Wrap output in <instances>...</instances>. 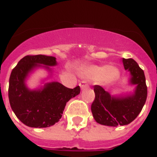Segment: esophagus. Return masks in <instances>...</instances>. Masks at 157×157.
<instances>
[{
	"instance_id": "obj_1",
	"label": "esophagus",
	"mask_w": 157,
	"mask_h": 157,
	"mask_svg": "<svg viewBox=\"0 0 157 157\" xmlns=\"http://www.w3.org/2000/svg\"><path fill=\"white\" fill-rule=\"evenodd\" d=\"M79 85H80V86H81V88L82 89H85V88H86L87 86H88V84L86 83V81H82V82H81Z\"/></svg>"
}]
</instances>
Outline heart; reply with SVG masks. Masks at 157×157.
I'll list each match as a JSON object with an SVG mask.
<instances>
[{"label": "heart", "instance_id": "heart-1", "mask_svg": "<svg viewBox=\"0 0 157 157\" xmlns=\"http://www.w3.org/2000/svg\"><path fill=\"white\" fill-rule=\"evenodd\" d=\"M81 73L91 79H98L99 82L108 83L118 76V70L114 67H104L98 65H89L82 69Z\"/></svg>", "mask_w": 157, "mask_h": 157}]
</instances>
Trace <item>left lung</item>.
Instances as JSON below:
<instances>
[{"label":"left lung","instance_id":"8db88e82","mask_svg":"<svg viewBox=\"0 0 157 157\" xmlns=\"http://www.w3.org/2000/svg\"><path fill=\"white\" fill-rule=\"evenodd\" d=\"M123 62L125 70L130 72V83L136 85L135 94L126 98H113L102 86H94L95 99L91 109L93 118L100 124L113 127L128 124L145 105L147 86L144 71L133 59H123Z\"/></svg>","mask_w":157,"mask_h":157}]
</instances>
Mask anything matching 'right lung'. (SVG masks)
Wrapping results in <instances>:
<instances>
[{
  "instance_id": "obj_1",
  "label": "right lung",
  "mask_w": 157,
  "mask_h": 157,
  "mask_svg": "<svg viewBox=\"0 0 157 157\" xmlns=\"http://www.w3.org/2000/svg\"><path fill=\"white\" fill-rule=\"evenodd\" d=\"M38 64L53 66L56 65V59L37 55L20 59L10 75L8 98L12 111L22 123L33 128H46L61 118L66 102L78 95L81 89L79 86L71 89L59 82H51L43 90L30 91L24 81L29 71L39 66Z\"/></svg>"
}]
</instances>
